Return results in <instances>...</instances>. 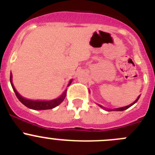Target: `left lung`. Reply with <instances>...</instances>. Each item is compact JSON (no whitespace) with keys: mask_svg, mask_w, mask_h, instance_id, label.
<instances>
[{"mask_svg":"<svg viewBox=\"0 0 155 155\" xmlns=\"http://www.w3.org/2000/svg\"><path fill=\"white\" fill-rule=\"evenodd\" d=\"M139 97H140V95H139V96H138V98H137L136 100L134 101V102H132V103H131V104H130L129 105H127V106H125V107H121V108H114V109H108V111H124V110H126L127 108H129V107H131V105H134V104L135 103V102H137V101L138 100V99H139ZM99 106H100L101 108H104V107H102V105H99Z\"/></svg>","mask_w":155,"mask_h":155,"instance_id":"left-lung-1","label":"left lung"}]
</instances>
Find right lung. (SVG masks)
<instances>
[{
  "instance_id": "1",
  "label": "right lung",
  "mask_w": 155,
  "mask_h": 155,
  "mask_svg": "<svg viewBox=\"0 0 155 155\" xmlns=\"http://www.w3.org/2000/svg\"><path fill=\"white\" fill-rule=\"evenodd\" d=\"M10 81H11V84L12 86L13 89H14V92L16 94V96L17 97V99L20 100V102L22 104H24L25 106H27V108H31V109H34V110H47V109H52V108H55L57 105H60L62 102L65 99L66 95V91L67 89L64 91L63 94H62L61 96H60L57 99H53V100L50 101H39V100H30V99H27L25 98H24L23 96H21L20 94L17 92V91L16 90V89L14 88V85H13L12 82V74L11 73V76H10ZM72 82V79L69 81V83L68 86L70 85V83Z\"/></svg>"
}]
</instances>
